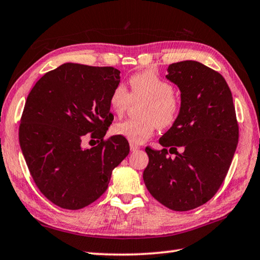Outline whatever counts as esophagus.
Here are the masks:
<instances>
[{
    "instance_id": "1",
    "label": "esophagus",
    "mask_w": 260,
    "mask_h": 260,
    "mask_svg": "<svg viewBox=\"0 0 260 260\" xmlns=\"http://www.w3.org/2000/svg\"><path fill=\"white\" fill-rule=\"evenodd\" d=\"M129 147H131V151H132V152H135V151H137V150H140V147L137 146V145H135V144H133V143H131Z\"/></svg>"
}]
</instances>
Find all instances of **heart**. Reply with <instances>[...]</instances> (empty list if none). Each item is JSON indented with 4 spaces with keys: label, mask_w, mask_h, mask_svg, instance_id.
<instances>
[{
    "label": "heart",
    "mask_w": 260,
    "mask_h": 260,
    "mask_svg": "<svg viewBox=\"0 0 260 260\" xmlns=\"http://www.w3.org/2000/svg\"><path fill=\"white\" fill-rule=\"evenodd\" d=\"M141 99L145 100L140 109L143 118L127 119L113 127L116 135L123 136L135 144L149 140L157 126L160 128L171 126L180 111V101L174 93V86L150 70L131 76L129 92L124 84H117L110 93L109 106L115 114L123 115L132 100Z\"/></svg>",
    "instance_id": "heart-1"
}]
</instances>
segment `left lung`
<instances>
[{"instance_id":"obj_1","label":"left lung","mask_w":260,"mask_h":260,"mask_svg":"<svg viewBox=\"0 0 260 260\" xmlns=\"http://www.w3.org/2000/svg\"><path fill=\"white\" fill-rule=\"evenodd\" d=\"M166 76L180 89L181 107L159 141L164 149L146 146L143 180L162 205L184 212L205 204L221 187L237 149L239 125L231 90L216 71L184 60L170 64Z\"/></svg>"}]
</instances>
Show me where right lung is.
I'll list each match as a JSON object with an SVG mask.
<instances>
[{"instance_id": "right-lung-1", "label": "right lung", "mask_w": 260, "mask_h": 260, "mask_svg": "<svg viewBox=\"0 0 260 260\" xmlns=\"http://www.w3.org/2000/svg\"><path fill=\"white\" fill-rule=\"evenodd\" d=\"M119 74L111 66L66 63L43 75L28 94L19 126L22 154L40 192L65 210L98 200L114 168L129 153L125 137L105 139ZM84 136L99 144L83 149Z\"/></svg>"}]
</instances>
